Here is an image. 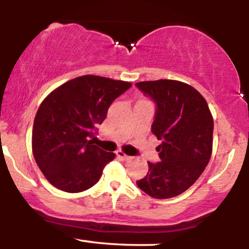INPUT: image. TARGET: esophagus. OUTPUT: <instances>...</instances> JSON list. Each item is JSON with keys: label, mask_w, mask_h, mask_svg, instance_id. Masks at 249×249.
Listing matches in <instances>:
<instances>
[{"label": "esophagus", "mask_w": 249, "mask_h": 249, "mask_svg": "<svg viewBox=\"0 0 249 249\" xmlns=\"http://www.w3.org/2000/svg\"><path fill=\"white\" fill-rule=\"evenodd\" d=\"M117 157H118V158H121L122 160H128V159L131 158L130 156H127V154L125 153L124 151H122V150L117 151Z\"/></svg>", "instance_id": "1"}]
</instances>
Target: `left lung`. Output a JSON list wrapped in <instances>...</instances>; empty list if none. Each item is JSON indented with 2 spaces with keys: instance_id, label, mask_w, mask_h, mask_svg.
<instances>
[{
  "instance_id": "left-lung-1",
  "label": "left lung",
  "mask_w": 249,
  "mask_h": 249,
  "mask_svg": "<svg viewBox=\"0 0 249 249\" xmlns=\"http://www.w3.org/2000/svg\"><path fill=\"white\" fill-rule=\"evenodd\" d=\"M157 103L152 133L161 144L160 161H148V172L137 185L156 199L188 190L204 172L213 150V116L206 99L184 82L159 79L136 83Z\"/></svg>"
}]
</instances>
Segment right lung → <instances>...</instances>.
<instances>
[{
	"mask_svg": "<svg viewBox=\"0 0 249 249\" xmlns=\"http://www.w3.org/2000/svg\"><path fill=\"white\" fill-rule=\"evenodd\" d=\"M130 82L85 75L70 79L44 98L37 111L31 146L37 166L51 185L69 193L92 187L115 159L90 138L108 107Z\"/></svg>",
	"mask_w": 249,
	"mask_h": 249,
	"instance_id": "1",
	"label": "right lung"
}]
</instances>
